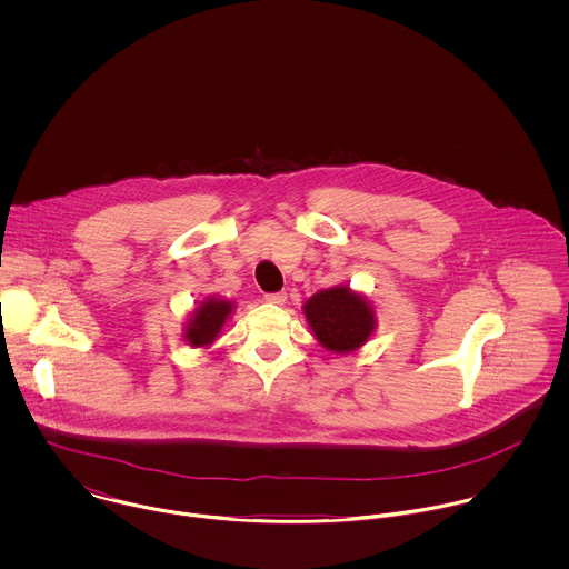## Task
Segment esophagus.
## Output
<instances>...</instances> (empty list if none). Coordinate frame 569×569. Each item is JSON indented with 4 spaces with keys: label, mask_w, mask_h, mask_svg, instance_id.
I'll list each match as a JSON object with an SVG mask.
<instances>
[{
    "label": "esophagus",
    "mask_w": 569,
    "mask_h": 569,
    "mask_svg": "<svg viewBox=\"0 0 569 569\" xmlns=\"http://www.w3.org/2000/svg\"><path fill=\"white\" fill-rule=\"evenodd\" d=\"M264 300H267L269 305H284V302H287V293H284V291L267 293V296H264Z\"/></svg>",
    "instance_id": "esophagus-1"
}]
</instances>
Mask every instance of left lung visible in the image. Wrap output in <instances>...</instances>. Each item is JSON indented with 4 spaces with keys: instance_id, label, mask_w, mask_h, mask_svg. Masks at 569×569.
Segmentation results:
<instances>
[{
    "instance_id": "left-lung-1",
    "label": "left lung",
    "mask_w": 569,
    "mask_h": 569,
    "mask_svg": "<svg viewBox=\"0 0 569 569\" xmlns=\"http://www.w3.org/2000/svg\"><path fill=\"white\" fill-rule=\"evenodd\" d=\"M305 316L318 341L339 355L363 346L377 328L372 305L348 287L318 291L307 300Z\"/></svg>"
}]
</instances>
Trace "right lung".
<instances>
[{
    "label": "right lung",
    "mask_w": 569,
    "mask_h": 569,
    "mask_svg": "<svg viewBox=\"0 0 569 569\" xmlns=\"http://www.w3.org/2000/svg\"><path fill=\"white\" fill-rule=\"evenodd\" d=\"M234 305L230 300L219 298H206L190 316L183 328V339L194 348H206L214 343L219 337L226 320L230 318Z\"/></svg>",
    "instance_id": "right-lung-1"
}]
</instances>
